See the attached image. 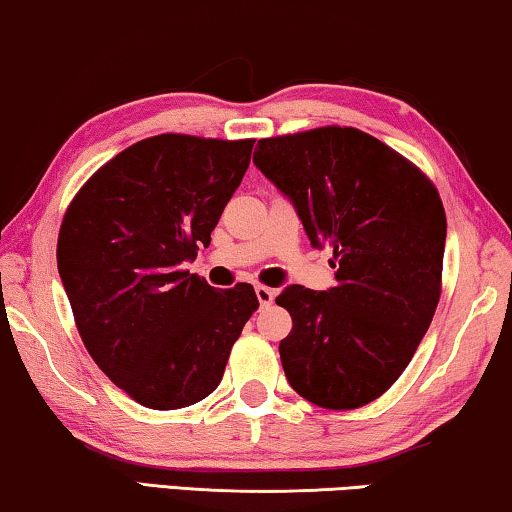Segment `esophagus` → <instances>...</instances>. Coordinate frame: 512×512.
Listing matches in <instances>:
<instances>
[{
  "mask_svg": "<svg viewBox=\"0 0 512 512\" xmlns=\"http://www.w3.org/2000/svg\"><path fill=\"white\" fill-rule=\"evenodd\" d=\"M255 294H257V301H259V305H271L273 303V296H276V292H273L271 287H266V285H257L255 287Z\"/></svg>",
  "mask_w": 512,
  "mask_h": 512,
  "instance_id": "1",
  "label": "esophagus"
}]
</instances>
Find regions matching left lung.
Returning <instances> with one entry per match:
<instances>
[{
	"mask_svg": "<svg viewBox=\"0 0 512 512\" xmlns=\"http://www.w3.org/2000/svg\"><path fill=\"white\" fill-rule=\"evenodd\" d=\"M255 165L292 200L312 246L333 248L335 287L292 285L280 361L296 393L358 409L391 388L437 310L446 211L434 183L352 126L264 137Z\"/></svg>",
	"mask_w": 512,
	"mask_h": 512,
	"instance_id": "obj_1",
	"label": "left lung"
}]
</instances>
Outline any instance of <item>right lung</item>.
Returning a JSON list of instances; mask_svg holds the SVG:
<instances>
[{"mask_svg":"<svg viewBox=\"0 0 512 512\" xmlns=\"http://www.w3.org/2000/svg\"><path fill=\"white\" fill-rule=\"evenodd\" d=\"M255 140L163 133L96 170L68 204L57 266L89 356L149 409H181L223 379L259 308L248 282L218 292L181 266L211 243Z\"/></svg>","mask_w":512,"mask_h":512,"instance_id":"obj_1","label":"right lung"}]
</instances>
